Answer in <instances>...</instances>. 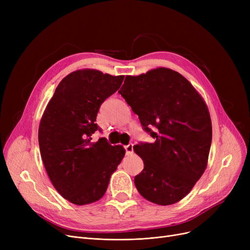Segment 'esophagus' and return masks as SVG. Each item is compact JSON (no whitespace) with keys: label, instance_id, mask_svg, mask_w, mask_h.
I'll return each mask as SVG.
<instances>
[{"label":"esophagus","instance_id":"34e87169","mask_svg":"<svg viewBox=\"0 0 250 250\" xmlns=\"http://www.w3.org/2000/svg\"><path fill=\"white\" fill-rule=\"evenodd\" d=\"M125 153L127 154V155H130L133 153V151H134V146H133V144H128V145H126V146H125Z\"/></svg>","mask_w":250,"mask_h":250}]
</instances>
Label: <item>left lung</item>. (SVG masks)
<instances>
[{"label":"left lung","instance_id":"obj_1","mask_svg":"<svg viewBox=\"0 0 250 250\" xmlns=\"http://www.w3.org/2000/svg\"><path fill=\"white\" fill-rule=\"evenodd\" d=\"M118 93L154 139L134 146L144 161L135 177L138 191L160 206L179 202L208 163L212 123L204 99L185 77L165 68L126 76Z\"/></svg>","mask_w":250,"mask_h":250}]
</instances>
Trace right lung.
<instances>
[{
    "label": "right lung",
    "mask_w": 250,
    "mask_h": 250,
    "mask_svg": "<svg viewBox=\"0 0 250 250\" xmlns=\"http://www.w3.org/2000/svg\"><path fill=\"white\" fill-rule=\"evenodd\" d=\"M125 76L96 70L64 77L48 102L38 128V143L47 175L59 193L83 206L100 200L125 156L123 146L106 139L92 143L100 105L121 87Z\"/></svg>",
    "instance_id": "add662e5"
}]
</instances>
